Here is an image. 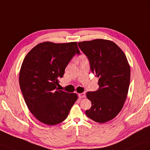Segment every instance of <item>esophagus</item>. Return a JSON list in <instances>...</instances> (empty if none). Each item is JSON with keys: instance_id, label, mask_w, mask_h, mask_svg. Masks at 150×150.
Listing matches in <instances>:
<instances>
[{"instance_id": "esophagus-1", "label": "esophagus", "mask_w": 150, "mask_h": 150, "mask_svg": "<svg viewBox=\"0 0 150 150\" xmlns=\"http://www.w3.org/2000/svg\"><path fill=\"white\" fill-rule=\"evenodd\" d=\"M79 98H84V97L86 96V93H80V94H79Z\"/></svg>"}]
</instances>
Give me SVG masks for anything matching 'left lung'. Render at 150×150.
I'll return each instance as SVG.
<instances>
[{
    "label": "left lung",
    "instance_id": "obj_1",
    "mask_svg": "<svg viewBox=\"0 0 150 150\" xmlns=\"http://www.w3.org/2000/svg\"><path fill=\"white\" fill-rule=\"evenodd\" d=\"M88 58L90 68L99 78V89L86 93L91 107L87 116L104 123L116 117L126 100L130 80V68L126 55L112 41L96 39L78 43Z\"/></svg>",
    "mask_w": 150,
    "mask_h": 150
}]
</instances>
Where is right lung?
Segmentation results:
<instances>
[{
  "label": "right lung",
  "mask_w": 150,
  "mask_h": 150,
  "mask_svg": "<svg viewBox=\"0 0 150 150\" xmlns=\"http://www.w3.org/2000/svg\"><path fill=\"white\" fill-rule=\"evenodd\" d=\"M76 42L37 45L27 54L19 75V83L29 109L38 120L55 125L66 120L78 98L76 93L59 90V79L76 54Z\"/></svg>",
  "instance_id": "1"
}]
</instances>
